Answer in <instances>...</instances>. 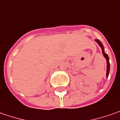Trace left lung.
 <instances>
[{
	"instance_id": "1",
	"label": "left lung",
	"mask_w": 120,
	"mask_h": 120,
	"mask_svg": "<svg viewBox=\"0 0 120 120\" xmlns=\"http://www.w3.org/2000/svg\"><path fill=\"white\" fill-rule=\"evenodd\" d=\"M95 41L97 42L98 44H99V46L101 47V51H102V54H103V55L104 56V58H105V59H106V62H107V70H106V78H108V76H109V57L108 56V54H105V51H104V46H103V44H101V42L98 39H96L95 40Z\"/></svg>"
}]
</instances>
